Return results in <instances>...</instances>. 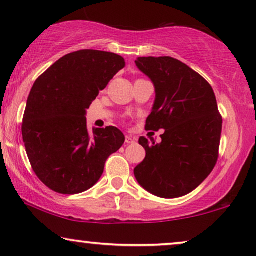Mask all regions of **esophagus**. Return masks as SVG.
Wrapping results in <instances>:
<instances>
[{"label": "esophagus", "instance_id": "esophagus-1", "mask_svg": "<svg viewBox=\"0 0 256 256\" xmlns=\"http://www.w3.org/2000/svg\"><path fill=\"white\" fill-rule=\"evenodd\" d=\"M126 143H127V144H132V143H135V138L130 135H127V136H126Z\"/></svg>", "mask_w": 256, "mask_h": 256}]
</instances>
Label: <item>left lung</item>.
<instances>
[{
    "instance_id": "left-lung-1",
    "label": "left lung",
    "mask_w": 256,
    "mask_h": 256,
    "mask_svg": "<svg viewBox=\"0 0 256 256\" xmlns=\"http://www.w3.org/2000/svg\"><path fill=\"white\" fill-rule=\"evenodd\" d=\"M135 64L155 87L146 129H164L160 143L140 138L146 158L134 169L135 178L157 197H182L208 177L218 160L222 118L214 92L200 74L174 58L140 57Z\"/></svg>"
}]
</instances>
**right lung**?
Listing matches in <instances>:
<instances>
[{
	"label": "right lung",
	"mask_w": 256,
	"mask_h": 256,
	"mask_svg": "<svg viewBox=\"0 0 256 256\" xmlns=\"http://www.w3.org/2000/svg\"><path fill=\"white\" fill-rule=\"evenodd\" d=\"M124 68L121 56L80 50L50 66L30 90L24 112V146L37 177L58 194L88 190L104 163L124 142L116 127L87 130L86 114L100 90Z\"/></svg>",
	"instance_id": "add662e5"
}]
</instances>
